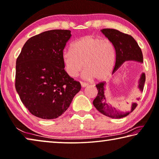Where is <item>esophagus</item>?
Segmentation results:
<instances>
[{
  "mask_svg": "<svg viewBox=\"0 0 159 159\" xmlns=\"http://www.w3.org/2000/svg\"><path fill=\"white\" fill-rule=\"evenodd\" d=\"M80 85H81V86H82L83 88L86 87V86H89V84H86V83H84V82H82V81H80Z\"/></svg>",
  "mask_w": 159,
  "mask_h": 159,
  "instance_id": "obj_1",
  "label": "esophagus"
}]
</instances>
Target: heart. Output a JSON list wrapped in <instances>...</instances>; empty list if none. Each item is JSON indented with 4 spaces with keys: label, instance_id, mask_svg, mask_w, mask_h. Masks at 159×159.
<instances>
[{
    "label": "heart",
    "instance_id": "heart-1",
    "mask_svg": "<svg viewBox=\"0 0 159 159\" xmlns=\"http://www.w3.org/2000/svg\"><path fill=\"white\" fill-rule=\"evenodd\" d=\"M73 50L65 49L62 58L66 72L76 76L83 66L85 79L102 80L109 76L114 67L116 50L113 43L99 36L87 35L73 44Z\"/></svg>",
    "mask_w": 159,
    "mask_h": 159
}]
</instances>
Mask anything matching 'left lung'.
<instances>
[{"label":"left lung","mask_w":159,"mask_h":159,"mask_svg":"<svg viewBox=\"0 0 159 159\" xmlns=\"http://www.w3.org/2000/svg\"><path fill=\"white\" fill-rule=\"evenodd\" d=\"M103 34L113 43L116 50V63L113 68V74L120 67L125 61H134L143 63V54L137 42L131 35L124 34L116 29L104 28L101 30ZM146 80L145 73H142L139 80V89L142 92L143 90ZM106 82L99 83L96 85L98 90L96 98L93 101V106L99 112L106 116L112 118H120L127 116L137 106L136 103H133L128 111H120L113 107L107 102L106 98ZM139 100V98H137Z\"/></svg>","instance_id":"left-lung-1"}]
</instances>
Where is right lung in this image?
I'll list each match as a JSON object with an SVG mask.
<instances>
[{
    "label": "right lung",
    "instance_id": "right-lung-1",
    "mask_svg": "<svg viewBox=\"0 0 159 159\" xmlns=\"http://www.w3.org/2000/svg\"><path fill=\"white\" fill-rule=\"evenodd\" d=\"M70 36L69 30L43 32L25 42L16 60V91L35 116L59 117L81 89L64 70L62 53Z\"/></svg>",
    "mask_w": 159,
    "mask_h": 159
}]
</instances>
